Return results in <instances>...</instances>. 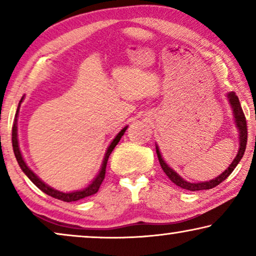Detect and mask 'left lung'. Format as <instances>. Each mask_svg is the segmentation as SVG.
I'll return each mask as SVG.
<instances>
[{
    "mask_svg": "<svg viewBox=\"0 0 256 256\" xmlns=\"http://www.w3.org/2000/svg\"><path fill=\"white\" fill-rule=\"evenodd\" d=\"M227 98H228V101L232 106L233 110V114H234V118H236V124L238 129H239V140H240V146H239V152H238L236 158L232 163L230 164V166L224 171V172L218 176L214 180H211L210 182H202V183H190V182H186L185 180H183L180 174L171 169V168L168 166V164L164 162V160L162 158V155H160L158 146H156V152H157V157H158L160 164L162 166V169L168 177L170 178V180L172 182L184 190L188 191H199V190H210V188H216V185H219L222 182H224L226 180L227 177L232 174V171L234 170L239 162L242 158L244 150H246V144H247V121L246 118H244V114L242 112V108H241L240 101L238 99V96H236L234 92H230L227 94Z\"/></svg>",
    "mask_w": 256,
    "mask_h": 256,
    "instance_id": "left-lung-1",
    "label": "left lung"
}]
</instances>
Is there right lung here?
<instances>
[{"label":"right lung","instance_id":"obj_1","mask_svg":"<svg viewBox=\"0 0 256 256\" xmlns=\"http://www.w3.org/2000/svg\"><path fill=\"white\" fill-rule=\"evenodd\" d=\"M24 99V96H22V99H20V104H18V107H17V112H16V115H15V120H14V124H12V149H14V154H15V157L17 160V162H18L20 169L24 174H26L28 178L32 182V183L36 185V186L40 188L44 192V194H46L48 196H51V197H54L56 199H59V200H62V202H76V200H79V199H82L85 197H90V196H92L94 194H96L98 191H99V188L101 183H102V180H104V174H106V166H107V162H108V158H110V155L113 152V149L115 148V146L118 144V141H120V138L124 136V132L127 130L128 127H124L122 130L118 132V134L115 136V138L112 141L110 146H108L106 154H104V162H102V166H101V169L99 171V174H98V176L94 178L92 183H90L88 186L84 188V190H79V191H74V192H60L58 190H54V188H52L48 186V184H45L44 182H42L40 178H38L37 174H34L32 171L30 170V168L26 166V163L24 162L23 160V156L22 154H20V146H18V138H17V115H18V110H20V102H22Z\"/></svg>","mask_w":256,"mask_h":256}]
</instances>
